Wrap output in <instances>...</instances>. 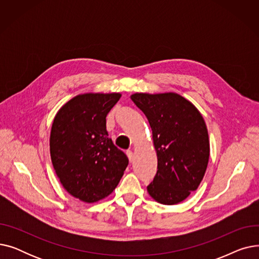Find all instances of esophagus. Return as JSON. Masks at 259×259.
<instances>
[{"instance_id": "34e87169", "label": "esophagus", "mask_w": 259, "mask_h": 259, "mask_svg": "<svg viewBox=\"0 0 259 259\" xmlns=\"http://www.w3.org/2000/svg\"><path fill=\"white\" fill-rule=\"evenodd\" d=\"M126 154H127V156H128V158H129V161L132 162V161H133V152H132L131 150H127Z\"/></svg>"}]
</instances>
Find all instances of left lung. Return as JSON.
Wrapping results in <instances>:
<instances>
[{
  "mask_svg": "<svg viewBox=\"0 0 259 259\" xmlns=\"http://www.w3.org/2000/svg\"><path fill=\"white\" fill-rule=\"evenodd\" d=\"M131 100L148 118L157 155V172L148 193L162 205H176L195 191L206 173L210 155L206 122L197 108L178 93H134Z\"/></svg>",
  "mask_w": 259,
  "mask_h": 259,
  "instance_id": "1",
  "label": "left lung"
}]
</instances>
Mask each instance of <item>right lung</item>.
Wrapping results in <instances>:
<instances>
[{
  "mask_svg": "<svg viewBox=\"0 0 259 259\" xmlns=\"http://www.w3.org/2000/svg\"><path fill=\"white\" fill-rule=\"evenodd\" d=\"M120 97L115 92L78 94L53 119V168L66 191L81 201L91 203L111 194L128 166V157L106 130V116Z\"/></svg>",
  "mask_w": 259,
  "mask_h": 259,
  "instance_id": "1",
  "label": "right lung"
}]
</instances>
